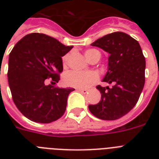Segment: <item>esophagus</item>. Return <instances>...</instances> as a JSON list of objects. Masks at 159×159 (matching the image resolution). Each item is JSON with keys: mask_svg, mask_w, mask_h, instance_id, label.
Listing matches in <instances>:
<instances>
[{"mask_svg": "<svg viewBox=\"0 0 159 159\" xmlns=\"http://www.w3.org/2000/svg\"><path fill=\"white\" fill-rule=\"evenodd\" d=\"M77 91L80 92L81 93H83V94H86V93H87V90H86V89H80V88H77Z\"/></svg>", "mask_w": 159, "mask_h": 159, "instance_id": "34e87169", "label": "esophagus"}]
</instances>
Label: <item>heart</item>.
Instances as JSON below:
<instances>
[{"label":"heart","mask_w":159,"mask_h":159,"mask_svg":"<svg viewBox=\"0 0 159 159\" xmlns=\"http://www.w3.org/2000/svg\"><path fill=\"white\" fill-rule=\"evenodd\" d=\"M96 54L100 53L96 49H87L85 52V57L87 60H91ZM67 60V55L62 57V62L66 63ZM98 77L93 72H78V71H69L64 75L63 82L68 87L85 89L88 88L97 82Z\"/></svg>","instance_id":"1"}]
</instances>
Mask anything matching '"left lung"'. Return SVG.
Wrapping results in <instances>:
<instances>
[{"instance_id":"8db88e82","label":"left lung","mask_w":159,"mask_h":159,"mask_svg":"<svg viewBox=\"0 0 159 159\" xmlns=\"http://www.w3.org/2000/svg\"><path fill=\"white\" fill-rule=\"evenodd\" d=\"M92 46L110 54L102 82L112 84V87L97 86L101 101L89 105L88 108L101 120H117L130 111L138 102L145 82V58L138 41L124 32L106 34Z\"/></svg>"}]
</instances>
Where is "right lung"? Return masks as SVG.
Returning a JSON list of instances; mask_svg holds the SVG:
<instances>
[{
    "instance_id": "right-lung-1",
    "label": "right lung",
    "mask_w": 159,
    "mask_h": 159,
    "mask_svg": "<svg viewBox=\"0 0 159 159\" xmlns=\"http://www.w3.org/2000/svg\"><path fill=\"white\" fill-rule=\"evenodd\" d=\"M72 48L39 33L27 34L14 46L9 55L8 83L14 103L26 118L47 124L64 114L67 97L74 89L45 83L49 77L57 83L62 57Z\"/></svg>"
}]
</instances>
